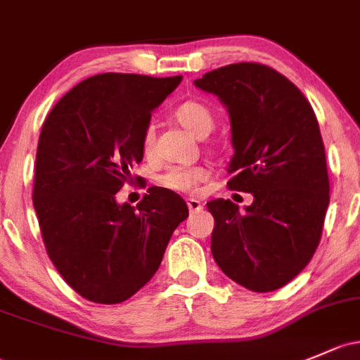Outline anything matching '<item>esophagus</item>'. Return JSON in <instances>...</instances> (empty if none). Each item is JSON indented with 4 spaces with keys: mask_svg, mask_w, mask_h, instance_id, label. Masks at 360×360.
<instances>
[{
    "mask_svg": "<svg viewBox=\"0 0 360 360\" xmlns=\"http://www.w3.org/2000/svg\"><path fill=\"white\" fill-rule=\"evenodd\" d=\"M186 203H188V209H190L191 214H195V212H200L203 209L202 203H200L196 198H188Z\"/></svg>",
    "mask_w": 360,
    "mask_h": 360,
    "instance_id": "34e87169",
    "label": "esophagus"
}]
</instances>
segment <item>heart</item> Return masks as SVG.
Wrapping results in <instances>:
<instances>
[{
  "label": "heart",
  "mask_w": 360,
  "mask_h": 360,
  "mask_svg": "<svg viewBox=\"0 0 360 360\" xmlns=\"http://www.w3.org/2000/svg\"><path fill=\"white\" fill-rule=\"evenodd\" d=\"M176 119L188 131L198 136V138H203V136L209 134L212 127H214V115H212L210 108L195 100H188L184 103H181L176 108ZM153 145L155 131L153 127L148 126L145 132H143L141 138L143 153L150 155L153 151ZM207 177H209V172H207V169L200 167V165H193V167L172 165V167H167L157 177V183L162 188H167L170 191L193 193Z\"/></svg>",
  "instance_id": "1"
}]
</instances>
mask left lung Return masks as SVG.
<instances>
[{"mask_svg":"<svg viewBox=\"0 0 360 360\" xmlns=\"http://www.w3.org/2000/svg\"><path fill=\"white\" fill-rule=\"evenodd\" d=\"M228 107L234 155L228 188L252 193L241 214L231 200L207 203L212 255L228 278L266 293L312 259L330 205L326 153L302 91L262 63H231L195 81Z\"/></svg>","mask_w":360,"mask_h":360,"instance_id":"left-lung-1","label":"left lung"}]
</instances>
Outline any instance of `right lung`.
<instances>
[{
    "instance_id": "obj_1",
    "label": "right lung",
    "mask_w": 360,
    "mask_h": 360,
    "mask_svg": "<svg viewBox=\"0 0 360 360\" xmlns=\"http://www.w3.org/2000/svg\"><path fill=\"white\" fill-rule=\"evenodd\" d=\"M181 79L93 75L43 124L32 202L44 247L70 288L94 304H120L141 290L188 217L184 200L165 188H148L136 209L115 200L143 160L151 112Z\"/></svg>"
}]
</instances>
